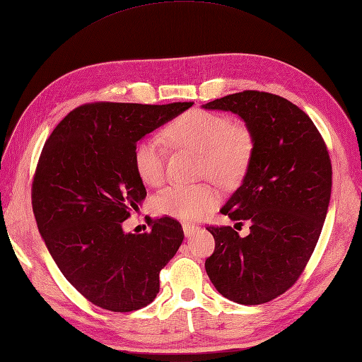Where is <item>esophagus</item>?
Wrapping results in <instances>:
<instances>
[{"label": "esophagus", "instance_id": "34e87169", "mask_svg": "<svg viewBox=\"0 0 362 362\" xmlns=\"http://www.w3.org/2000/svg\"><path fill=\"white\" fill-rule=\"evenodd\" d=\"M183 226V233H185V236L187 238H189V236H192V234H194L199 228L196 225H192V223H183L182 225Z\"/></svg>", "mask_w": 362, "mask_h": 362}]
</instances>
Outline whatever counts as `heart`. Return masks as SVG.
Segmentation results:
<instances>
[{
  "label": "heart",
  "mask_w": 362,
  "mask_h": 362,
  "mask_svg": "<svg viewBox=\"0 0 362 362\" xmlns=\"http://www.w3.org/2000/svg\"><path fill=\"white\" fill-rule=\"evenodd\" d=\"M165 136L177 146L202 157V173L222 185L238 182L253 154V134L243 123L226 115L191 111L174 120ZM134 168L141 182L157 187L165 179V151L156 137H143L134 146ZM221 196L211 185H171L153 199L158 214L180 221H197L219 205Z\"/></svg>",
  "instance_id": "b5f03b06"
}]
</instances>
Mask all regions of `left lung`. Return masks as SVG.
Segmentation results:
<instances>
[{"label":"left lung","mask_w":362,"mask_h":362,"mask_svg":"<svg viewBox=\"0 0 362 362\" xmlns=\"http://www.w3.org/2000/svg\"><path fill=\"white\" fill-rule=\"evenodd\" d=\"M233 112L253 134L255 148L240 187L221 213L250 223L208 226L216 240L205 270L222 296L265 304L298 281L321 234L332 194V163L312 119L287 98L243 90L202 105Z\"/></svg>","instance_id":"1"}]
</instances>
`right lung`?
<instances>
[{
	"instance_id": "1",
	"label": "right lung",
	"mask_w": 362,
	"mask_h": 362,
	"mask_svg": "<svg viewBox=\"0 0 362 362\" xmlns=\"http://www.w3.org/2000/svg\"><path fill=\"white\" fill-rule=\"evenodd\" d=\"M192 106L92 103L67 114L41 151L32 183L38 231L63 276L92 304L132 312L151 304L182 225L162 217L148 233L123 221L146 197L134 146Z\"/></svg>"
}]
</instances>
